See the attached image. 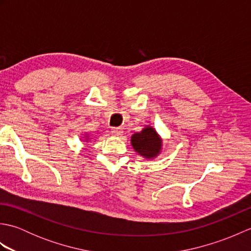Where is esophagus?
<instances>
[{"label":"esophagus","mask_w":251,"mask_h":251,"mask_svg":"<svg viewBox=\"0 0 251 251\" xmlns=\"http://www.w3.org/2000/svg\"><path fill=\"white\" fill-rule=\"evenodd\" d=\"M111 132H112V135L116 136V137H121L123 135V130L121 128H117V127H113Z\"/></svg>","instance_id":"esophagus-1"}]
</instances>
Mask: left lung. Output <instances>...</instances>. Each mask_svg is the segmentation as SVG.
Here are the masks:
<instances>
[{"label": "left lung", "mask_w": 251, "mask_h": 251, "mask_svg": "<svg viewBox=\"0 0 251 251\" xmlns=\"http://www.w3.org/2000/svg\"><path fill=\"white\" fill-rule=\"evenodd\" d=\"M130 141L135 151L145 158L153 159L161 153L162 139L152 126H146L140 132H136Z\"/></svg>", "instance_id": "8db88e82"}]
</instances>
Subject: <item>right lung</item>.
<instances>
[{"instance_id": "1", "label": "right lung", "mask_w": 251, "mask_h": 251, "mask_svg": "<svg viewBox=\"0 0 251 251\" xmlns=\"http://www.w3.org/2000/svg\"><path fill=\"white\" fill-rule=\"evenodd\" d=\"M87 139H88V138H87V136H86V140H87Z\"/></svg>"}]
</instances>
